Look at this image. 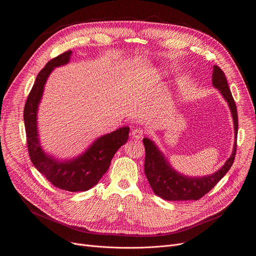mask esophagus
<instances>
[{
	"label": "esophagus",
	"mask_w": 256,
	"mask_h": 256,
	"mask_svg": "<svg viewBox=\"0 0 256 256\" xmlns=\"http://www.w3.org/2000/svg\"><path fill=\"white\" fill-rule=\"evenodd\" d=\"M144 132L142 128H134V130L132 132V136L134 138H136V140H140V138H142L144 136Z\"/></svg>",
	"instance_id": "34e87169"
}]
</instances>
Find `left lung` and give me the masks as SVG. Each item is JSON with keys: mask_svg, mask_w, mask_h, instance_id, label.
<instances>
[{"mask_svg": "<svg viewBox=\"0 0 256 256\" xmlns=\"http://www.w3.org/2000/svg\"><path fill=\"white\" fill-rule=\"evenodd\" d=\"M212 86L228 103L234 124V146L231 156L214 173L206 176H188L176 171L153 140L144 138L146 158L144 173L154 194L166 200H198L208 194L231 168L235 155L238 132L237 107L229 89L224 72L218 66H212Z\"/></svg>", "mask_w": 256, "mask_h": 256, "instance_id": "8db88e82", "label": "left lung"}]
</instances>
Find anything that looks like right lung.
I'll use <instances>...</instances> for the list:
<instances>
[{"label":"right lung","mask_w":256,"mask_h":256,"mask_svg":"<svg viewBox=\"0 0 256 256\" xmlns=\"http://www.w3.org/2000/svg\"><path fill=\"white\" fill-rule=\"evenodd\" d=\"M72 50H68L50 60L36 77L24 107V124L30 159L40 173L58 188L77 192H86L95 186L110 166L116 151L128 138V126L106 134L96 138L85 152L70 159H58L48 155L42 149L38 126V107L44 86L52 72L68 64Z\"/></svg>","instance_id":"obj_1"}]
</instances>
